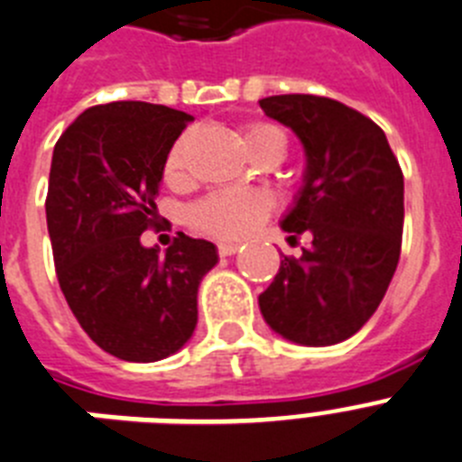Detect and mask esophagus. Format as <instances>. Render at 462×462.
Instances as JSON below:
<instances>
[{
    "label": "esophagus",
    "mask_w": 462,
    "mask_h": 462,
    "mask_svg": "<svg viewBox=\"0 0 462 462\" xmlns=\"http://www.w3.org/2000/svg\"><path fill=\"white\" fill-rule=\"evenodd\" d=\"M236 251H239V246H236V244H218L220 255H235Z\"/></svg>",
    "instance_id": "34e87169"
}]
</instances>
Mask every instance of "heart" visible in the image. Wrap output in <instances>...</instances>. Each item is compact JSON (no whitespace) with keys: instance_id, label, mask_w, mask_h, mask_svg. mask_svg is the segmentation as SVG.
Returning <instances> with one entry per match:
<instances>
[{"instance_id":"1","label":"heart","mask_w":462,"mask_h":462,"mask_svg":"<svg viewBox=\"0 0 462 462\" xmlns=\"http://www.w3.org/2000/svg\"><path fill=\"white\" fill-rule=\"evenodd\" d=\"M192 134L183 132L164 155L162 174L167 183H181L186 179L188 151ZM244 142L254 158L264 153H286V136L270 123H248L244 127ZM272 211L270 195L260 190H214L188 208V223L192 230L214 239H242L251 235Z\"/></svg>"}]
</instances>
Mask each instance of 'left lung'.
I'll list each match as a JSON object with an SVG mask.
<instances>
[{
  "mask_svg": "<svg viewBox=\"0 0 462 462\" xmlns=\"http://www.w3.org/2000/svg\"><path fill=\"white\" fill-rule=\"evenodd\" d=\"M260 109L304 146L302 192L281 227L311 239L300 258L283 255L260 311L291 342L339 344L370 320L398 267L402 170L374 120L337 99L274 95Z\"/></svg>",
  "mask_w": 462,
  "mask_h": 462,
  "instance_id": "obj_1",
  "label": "left lung"
}]
</instances>
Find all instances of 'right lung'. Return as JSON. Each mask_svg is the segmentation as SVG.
Wrapping results in <instances>:
<instances>
[{
	"label": "right lung",
	"instance_id": "add662e5",
	"mask_svg": "<svg viewBox=\"0 0 462 462\" xmlns=\"http://www.w3.org/2000/svg\"><path fill=\"white\" fill-rule=\"evenodd\" d=\"M190 120L162 104H99L53 151L46 220L60 288L92 342L130 363L190 339L199 281L218 263L214 244L183 232L164 254L139 242L158 226L164 155Z\"/></svg>",
	"mask_w": 462,
	"mask_h": 462
}]
</instances>
